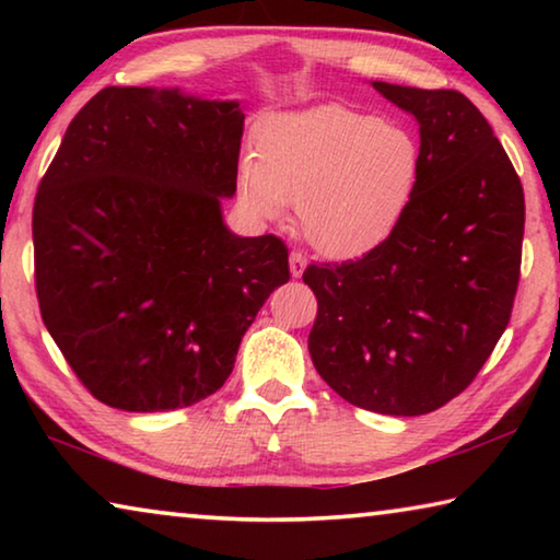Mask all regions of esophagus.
Returning a JSON list of instances; mask_svg holds the SVG:
<instances>
[{"mask_svg": "<svg viewBox=\"0 0 560 560\" xmlns=\"http://www.w3.org/2000/svg\"><path fill=\"white\" fill-rule=\"evenodd\" d=\"M289 269H291V277L299 279L301 273H303V269H306V257H303V254H299V252H291Z\"/></svg>", "mask_w": 560, "mask_h": 560, "instance_id": "1", "label": "esophagus"}]
</instances>
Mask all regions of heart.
<instances>
[{
	"instance_id": "b5f03b06",
	"label": "heart",
	"mask_w": 560,
	"mask_h": 560,
	"mask_svg": "<svg viewBox=\"0 0 560 560\" xmlns=\"http://www.w3.org/2000/svg\"><path fill=\"white\" fill-rule=\"evenodd\" d=\"M420 145L381 116L340 103L277 113L254 132V158L236 170L252 217L279 220L296 202L299 232L330 259L375 249L390 234L420 179Z\"/></svg>"
}]
</instances>
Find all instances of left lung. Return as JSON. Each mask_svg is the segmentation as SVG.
I'll list each match as a JSON object with an SVG mask.
<instances>
[{
	"instance_id": "8db88e82",
	"label": "left lung",
	"mask_w": 560,
	"mask_h": 560,
	"mask_svg": "<svg viewBox=\"0 0 560 560\" xmlns=\"http://www.w3.org/2000/svg\"><path fill=\"white\" fill-rule=\"evenodd\" d=\"M420 122V179L395 230L363 257L308 264V350L350 405L415 417L467 390L514 308L524 187L459 91L373 81Z\"/></svg>"
}]
</instances>
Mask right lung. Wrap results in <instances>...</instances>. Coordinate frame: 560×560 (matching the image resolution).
Masks as SVG:
<instances>
[{
  "label": "right lung",
  "instance_id": "add662e5",
  "mask_svg": "<svg viewBox=\"0 0 560 560\" xmlns=\"http://www.w3.org/2000/svg\"><path fill=\"white\" fill-rule=\"evenodd\" d=\"M242 130L236 101L138 86L98 91L66 128L34 200V283L44 326L103 405L210 397L289 281L279 236L222 222Z\"/></svg>",
  "mask_w": 560,
  "mask_h": 560
}]
</instances>
